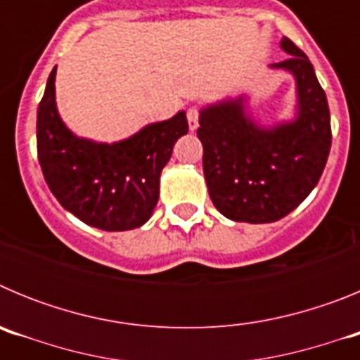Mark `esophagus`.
I'll use <instances>...</instances> for the list:
<instances>
[{
    "label": "esophagus",
    "mask_w": 360,
    "mask_h": 360,
    "mask_svg": "<svg viewBox=\"0 0 360 360\" xmlns=\"http://www.w3.org/2000/svg\"><path fill=\"white\" fill-rule=\"evenodd\" d=\"M187 120H189V129L195 131L198 128V120H200V110L196 106L187 108Z\"/></svg>",
    "instance_id": "1"
}]
</instances>
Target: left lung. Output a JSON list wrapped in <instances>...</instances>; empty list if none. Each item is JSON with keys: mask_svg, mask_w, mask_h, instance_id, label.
<instances>
[{"mask_svg": "<svg viewBox=\"0 0 360 360\" xmlns=\"http://www.w3.org/2000/svg\"><path fill=\"white\" fill-rule=\"evenodd\" d=\"M290 56L274 68L295 75L299 115L272 129L245 117L243 98L209 106L200 113L203 174L214 207L234 221L270 224L294 211L319 182L332 146L324 90L304 52L288 37Z\"/></svg>", "mask_w": 360, "mask_h": 360, "instance_id": "1", "label": "left lung"}]
</instances>
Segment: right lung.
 Here are the masks:
<instances>
[{
    "label": "right lung",
    "instance_id": "obj_1",
    "mask_svg": "<svg viewBox=\"0 0 360 360\" xmlns=\"http://www.w3.org/2000/svg\"><path fill=\"white\" fill-rule=\"evenodd\" d=\"M187 129L186 111H180L117 144L77 139L57 113L53 68L37 110V158L66 211L103 231H129L151 216L162 169Z\"/></svg>",
    "mask_w": 360,
    "mask_h": 360
}]
</instances>
